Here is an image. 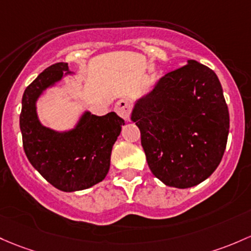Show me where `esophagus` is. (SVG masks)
Instances as JSON below:
<instances>
[{
	"mask_svg": "<svg viewBox=\"0 0 251 251\" xmlns=\"http://www.w3.org/2000/svg\"><path fill=\"white\" fill-rule=\"evenodd\" d=\"M115 112L118 113V115H120L123 119L128 120L131 117V112H132V103L126 99H121V100L118 101L115 103L114 107Z\"/></svg>",
	"mask_w": 251,
	"mask_h": 251,
	"instance_id": "obj_1",
	"label": "esophagus"
}]
</instances>
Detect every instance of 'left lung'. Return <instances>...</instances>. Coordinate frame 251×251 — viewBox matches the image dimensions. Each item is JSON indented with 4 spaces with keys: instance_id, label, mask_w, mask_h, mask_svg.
Wrapping results in <instances>:
<instances>
[{
    "instance_id": "obj_1",
    "label": "left lung",
    "mask_w": 251,
    "mask_h": 251,
    "mask_svg": "<svg viewBox=\"0 0 251 251\" xmlns=\"http://www.w3.org/2000/svg\"><path fill=\"white\" fill-rule=\"evenodd\" d=\"M152 174L189 188L210 176L226 148L230 117L213 70L197 60L164 75L132 112Z\"/></svg>"
}]
</instances>
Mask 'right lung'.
<instances>
[{
  "instance_id": "add662e5",
  "label": "right lung",
  "mask_w": 251,
  "mask_h": 251,
  "mask_svg": "<svg viewBox=\"0 0 251 251\" xmlns=\"http://www.w3.org/2000/svg\"><path fill=\"white\" fill-rule=\"evenodd\" d=\"M69 71L68 63L46 68L25 90L20 114L24 150L39 174L57 189H87L106 177L113 144L125 121L117 113L98 117L87 112L73 131L58 133L44 127L35 112V101L44 89Z\"/></svg>"
}]
</instances>
